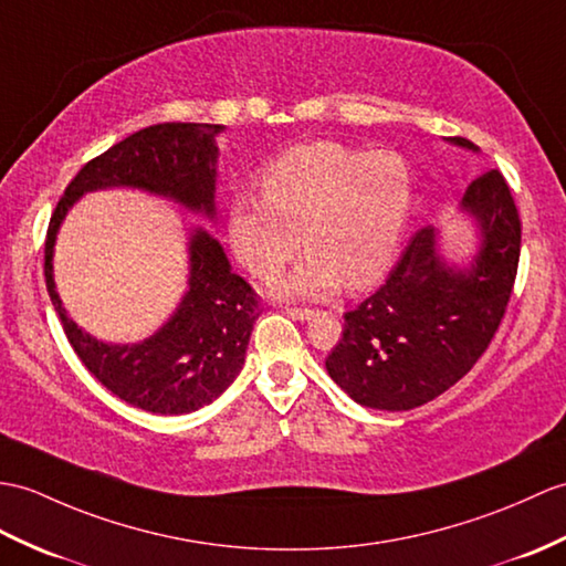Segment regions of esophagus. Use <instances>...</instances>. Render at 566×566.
<instances>
[{"mask_svg": "<svg viewBox=\"0 0 566 566\" xmlns=\"http://www.w3.org/2000/svg\"><path fill=\"white\" fill-rule=\"evenodd\" d=\"M286 313L292 315V318H296V321H308V318H313V311H311V308H286Z\"/></svg>", "mask_w": 566, "mask_h": 566, "instance_id": "34e87169", "label": "esophagus"}]
</instances>
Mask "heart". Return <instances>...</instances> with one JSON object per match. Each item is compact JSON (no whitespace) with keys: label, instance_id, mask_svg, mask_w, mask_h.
<instances>
[{"label":"heart","instance_id":"obj_1","mask_svg":"<svg viewBox=\"0 0 566 566\" xmlns=\"http://www.w3.org/2000/svg\"><path fill=\"white\" fill-rule=\"evenodd\" d=\"M260 186L262 195L231 200L229 239L241 265L262 282L277 277L304 243V262L280 284L286 296L374 286L396 258L415 200L402 154L339 142L282 151L262 168Z\"/></svg>","mask_w":566,"mask_h":566}]
</instances>
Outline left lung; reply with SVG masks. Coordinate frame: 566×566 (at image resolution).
<instances>
[{"label":"left lung","instance_id":"obj_1","mask_svg":"<svg viewBox=\"0 0 566 566\" xmlns=\"http://www.w3.org/2000/svg\"><path fill=\"white\" fill-rule=\"evenodd\" d=\"M451 142L478 151L463 137ZM461 209L480 231L468 268L449 265L439 231L427 227L407 243L386 284L345 313L343 339L325 369L354 402L412 410L458 384L490 347L516 282L521 219L496 168L470 182Z\"/></svg>","mask_w":566,"mask_h":566}]
</instances>
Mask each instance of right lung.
I'll return each instance as SVG.
<instances>
[{
	"mask_svg": "<svg viewBox=\"0 0 566 566\" xmlns=\"http://www.w3.org/2000/svg\"><path fill=\"white\" fill-rule=\"evenodd\" d=\"M221 125L161 123L144 127L91 159L64 190L45 239V284L76 357L113 396L154 415H186L217 400L241 374L258 321V294L231 270L221 243L192 229L188 292L151 337L108 345L64 311L52 277L62 219L84 192L135 188L214 219L217 135Z\"/></svg>",
	"mask_w": 566,
	"mask_h": 566,
	"instance_id": "right-lung-1",
	"label": "right lung"
}]
</instances>
